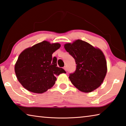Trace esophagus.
<instances>
[{
	"mask_svg": "<svg viewBox=\"0 0 126 126\" xmlns=\"http://www.w3.org/2000/svg\"><path fill=\"white\" fill-rule=\"evenodd\" d=\"M64 70H65V71H67V67L65 66L64 67Z\"/></svg>",
	"mask_w": 126,
	"mask_h": 126,
	"instance_id": "1",
	"label": "esophagus"
}]
</instances>
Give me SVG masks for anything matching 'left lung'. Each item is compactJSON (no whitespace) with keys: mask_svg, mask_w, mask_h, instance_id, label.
<instances>
[{"mask_svg":"<svg viewBox=\"0 0 126 126\" xmlns=\"http://www.w3.org/2000/svg\"><path fill=\"white\" fill-rule=\"evenodd\" d=\"M64 47L75 59L76 70L70 74L72 83L83 93H90L98 88L107 72V61L103 51L87 42L76 40Z\"/></svg>","mask_w":126,"mask_h":126,"instance_id":"1","label":"left lung"}]
</instances>
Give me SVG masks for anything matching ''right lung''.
Wrapping results in <instances>:
<instances>
[{"label": "right lung", "mask_w": 126, "mask_h": 126, "mask_svg": "<svg viewBox=\"0 0 126 126\" xmlns=\"http://www.w3.org/2000/svg\"><path fill=\"white\" fill-rule=\"evenodd\" d=\"M61 47L59 43L43 41L24 50L15 65L17 79L24 88L32 93L42 94L52 87L57 76L66 73L57 67L53 53Z\"/></svg>", "instance_id": "right-lung-1"}]
</instances>
